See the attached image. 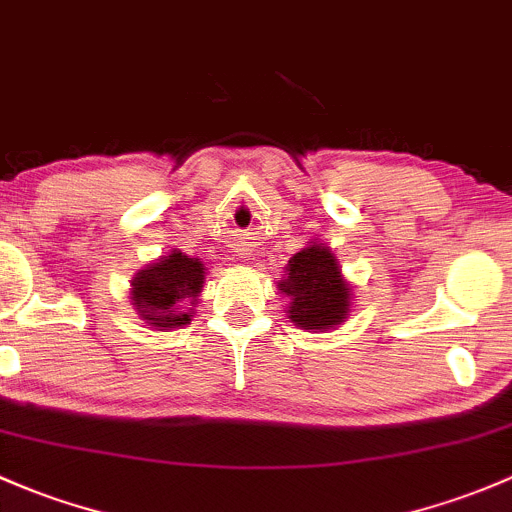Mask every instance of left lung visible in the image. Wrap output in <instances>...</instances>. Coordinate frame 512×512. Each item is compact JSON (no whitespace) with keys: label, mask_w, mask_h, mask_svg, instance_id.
Listing matches in <instances>:
<instances>
[{"label":"left lung","mask_w":512,"mask_h":512,"mask_svg":"<svg viewBox=\"0 0 512 512\" xmlns=\"http://www.w3.org/2000/svg\"><path fill=\"white\" fill-rule=\"evenodd\" d=\"M277 287L289 297L287 314L292 324L304 331L338 326L351 311V287L324 242L297 252L289 260L287 277Z\"/></svg>","instance_id":"8db88e82"}]
</instances>
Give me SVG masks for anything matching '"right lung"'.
Instances as JSON below:
<instances>
[{
  "label": "right lung",
  "mask_w": 512,
  "mask_h": 512,
  "mask_svg": "<svg viewBox=\"0 0 512 512\" xmlns=\"http://www.w3.org/2000/svg\"><path fill=\"white\" fill-rule=\"evenodd\" d=\"M201 260L174 250L139 270L132 279V304L149 326L171 331L191 324L188 306L196 304L206 282Z\"/></svg>",
  "instance_id": "1"
}]
</instances>
